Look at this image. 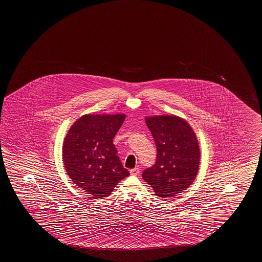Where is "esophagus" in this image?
I'll list each match as a JSON object with an SVG mask.
<instances>
[{"label":"esophagus","instance_id":"34e87169","mask_svg":"<svg viewBox=\"0 0 262 262\" xmlns=\"http://www.w3.org/2000/svg\"><path fill=\"white\" fill-rule=\"evenodd\" d=\"M129 172H130V175H133V176H137L140 173V169L138 168H132L129 170Z\"/></svg>","mask_w":262,"mask_h":262}]
</instances>
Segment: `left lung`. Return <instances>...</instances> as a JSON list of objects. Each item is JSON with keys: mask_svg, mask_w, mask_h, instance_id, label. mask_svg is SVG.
I'll list each match as a JSON object with an SVG mask.
<instances>
[{"mask_svg": "<svg viewBox=\"0 0 262 262\" xmlns=\"http://www.w3.org/2000/svg\"><path fill=\"white\" fill-rule=\"evenodd\" d=\"M157 146V160L142 176L161 198L182 193L193 183L199 168L200 151L190 125L175 116L146 119Z\"/></svg>", "mask_w": 262, "mask_h": 262, "instance_id": "1", "label": "left lung"}]
</instances>
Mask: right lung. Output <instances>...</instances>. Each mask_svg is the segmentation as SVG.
Instances as JSON below:
<instances>
[{
    "label": "right lung",
    "mask_w": 262,
    "mask_h": 262,
    "mask_svg": "<svg viewBox=\"0 0 262 262\" xmlns=\"http://www.w3.org/2000/svg\"><path fill=\"white\" fill-rule=\"evenodd\" d=\"M125 115H85L64 138L63 158L68 174L92 198H106L129 172L113 144Z\"/></svg>",
    "instance_id": "obj_1"
}]
</instances>
